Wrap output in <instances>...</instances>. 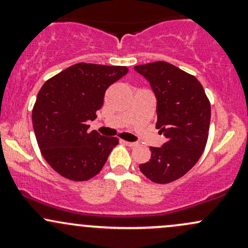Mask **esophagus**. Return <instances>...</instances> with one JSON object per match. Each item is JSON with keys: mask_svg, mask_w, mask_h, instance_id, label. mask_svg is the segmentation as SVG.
<instances>
[{"mask_svg": "<svg viewBox=\"0 0 248 248\" xmlns=\"http://www.w3.org/2000/svg\"><path fill=\"white\" fill-rule=\"evenodd\" d=\"M124 143L128 147H135L136 144H138V143H135V142H128V141H124Z\"/></svg>", "mask_w": 248, "mask_h": 248, "instance_id": "34e87169", "label": "esophagus"}]
</instances>
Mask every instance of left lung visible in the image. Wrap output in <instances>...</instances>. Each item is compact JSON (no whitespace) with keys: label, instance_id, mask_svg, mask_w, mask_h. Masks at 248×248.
Returning a JSON list of instances; mask_svg holds the SVG:
<instances>
[{"label":"left lung","instance_id":"obj_1","mask_svg":"<svg viewBox=\"0 0 248 248\" xmlns=\"http://www.w3.org/2000/svg\"><path fill=\"white\" fill-rule=\"evenodd\" d=\"M148 79L157 99V128L167 142L150 147L152 157L140 170L156 184L183 177L197 163L209 138L211 106L195 76L167 62L134 67Z\"/></svg>","mask_w":248,"mask_h":248}]
</instances>
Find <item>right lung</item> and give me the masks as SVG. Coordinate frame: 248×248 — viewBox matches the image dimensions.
<instances>
[{
    "label": "right lung",
    "mask_w": 248,
    "mask_h": 248,
    "mask_svg": "<svg viewBox=\"0 0 248 248\" xmlns=\"http://www.w3.org/2000/svg\"><path fill=\"white\" fill-rule=\"evenodd\" d=\"M126 66L79 62L44 82L32 108V126L43 157L64 178L84 182L101 171L118 138L88 132L108 87Z\"/></svg>",
    "instance_id": "obj_1"
}]
</instances>
